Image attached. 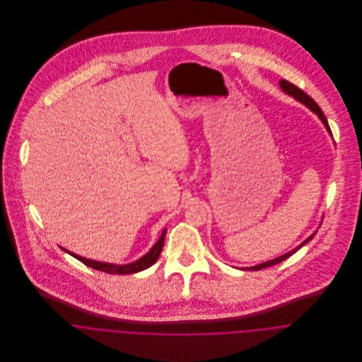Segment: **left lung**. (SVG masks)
Instances as JSON below:
<instances>
[{
  "mask_svg": "<svg viewBox=\"0 0 362 362\" xmlns=\"http://www.w3.org/2000/svg\"><path fill=\"white\" fill-rule=\"evenodd\" d=\"M280 88H281V90L283 92H286L287 95H290V96H293L296 100H298L300 103L305 104L308 108H310V111H313L319 118H320V121L323 122V125L326 127V129H327V132L329 134H332V131H330V127H329V124H327V119H326V117H325V114H323V111L320 110V107L317 105V104L315 103V100L308 96L304 90H301L300 88H297L296 85H293L291 82H288V81H286V79H281L280 82ZM315 234H316V231L308 237L303 244H300L297 248H294L293 251H290V252H287V254H284V255H281V257H279V258L272 259V260H269V262H264V263H260V264H257V266H252V267H247L248 270H260V269H264V267H269V266H273V264H277V263H280V262H283V260H286L287 258H290L293 254H296L301 247H304L307 243H310V240L315 237Z\"/></svg>",
  "mask_w": 362,
  "mask_h": 362,
  "instance_id": "1",
  "label": "left lung"
}]
</instances>
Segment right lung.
I'll return each mask as SVG.
<instances>
[{
  "label": "right lung",
  "instance_id": "obj_1",
  "mask_svg": "<svg viewBox=\"0 0 362 362\" xmlns=\"http://www.w3.org/2000/svg\"><path fill=\"white\" fill-rule=\"evenodd\" d=\"M164 237H165V230H163L161 237L157 240V243L151 248V251L146 255H144L142 258L138 259L136 262H132V263H128V264H112V263H105V262H98V260L78 257V255H75V254H72V252H69L64 248L62 250L66 254H69L71 257L79 259L82 263H85L86 266L92 267V269L100 270L104 273H110V274H132V273L145 270V269L151 267L153 263H156V260L158 259V255L163 250V245H164Z\"/></svg>",
  "mask_w": 362,
  "mask_h": 362
}]
</instances>
